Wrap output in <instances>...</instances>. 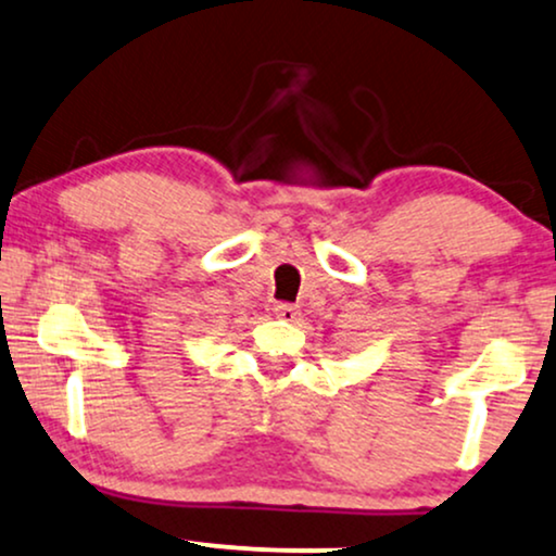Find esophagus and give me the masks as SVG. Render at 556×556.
<instances>
[{
  "label": "esophagus",
  "mask_w": 556,
  "mask_h": 556,
  "mask_svg": "<svg viewBox=\"0 0 556 556\" xmlns=\"http://www.w3.org/2000/svg\"><path fill=\"white\" fill-rule=\"evenodd\" d=\"M274 313H277V318H282L287 323L300 320V307L290 305V302H279V305H274Z\"/></svg>",
  "instance_id": "34e87169"
}]
</instances>
